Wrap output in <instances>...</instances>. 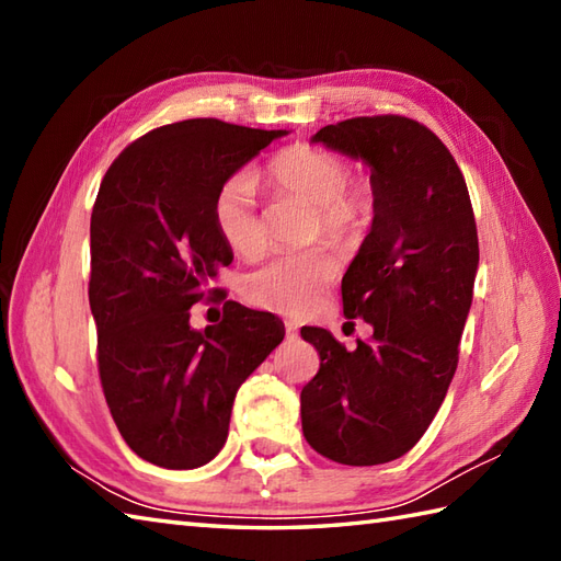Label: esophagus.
I'll list each match as a JSON object with an SVG mask.
<instances>
[{
	"instance_id": "obj_1",
	"label": "esophagus",
	"mask_w": 561,
	"mask_h": 561,
	"mask_svg": "<svg viewBox=\"0 0 561 561\" xmlns=\"http://www.w3.org/2000/svg\"><path fill=\"white\" fill-rule=\"evenodd\" d=\"M296 335H299V328H296V323H287V337L294 340Z\"/></svg>"
}]
</instances>
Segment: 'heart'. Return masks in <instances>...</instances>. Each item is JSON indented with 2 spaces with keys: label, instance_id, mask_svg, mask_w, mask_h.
I'll list each match as a JSON object with an SVG mask.
<instances>
[{
  "label": "heart",
  "instance_id": "1",
  "mask_svg": "<svg viewBox=\"0 0 561 561\" xmlns=\"http://www.w3.org/2000/svg\"><path fill=\"white\" fill-rule=\"evenodd\" d=\"M267 175L282 193L299 197L318 211V226L332 238L354 233L374 209V190L366 181H350V169L337 153L296 145L270 163ZM211 219L224 243L238 255H257L265 245L257 183L250 173L224 181L211 202ZM337 274V260L325 248L301 250L272 257L243 282L250 304L284 316H299L311 308Z\"/></svg>",
  "mask_w": 561,
  "mask_h": 561
}]
</instances>
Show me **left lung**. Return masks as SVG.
<instances>
[{"label":"left lung","instance_id":"1","mask_svg":"<svg viewBox=\"0 0 561 561\" xmlns=\"http://www.w3.org/2000/svg\"><path fill=\"white\" fill-rule=\"evenodd\" d=\"M311 141L371 171V231L342 304L374 337L347 352L323 328L301 330L320 356L301 390L304 436L342 465L390 462L424 436L458 366L480 265L468 185L444 141L410 117H352Z\"/></svg>","mask_w":561,"mask_h":561}]
</instances>
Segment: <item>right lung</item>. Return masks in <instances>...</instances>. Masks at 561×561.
Instances as JSON below:
<instances>
[{"label":"right lung","mask_w":561,"mask_h":561,"mask_svg":"<svg viewBox=\"0 0 561 561\" xmlns=\"http://www.w3.org/2000/svg\"><path fill=\"white\" fill-rule=\"evenodd\" d=\"M284 135L214 117L173 123L133 141L99 187L89 304L101 386L125 444L159 468L217 456L238 388L284 340L277 316L236 301L219 325H190V308L217 294L211 282L233 260L214 195Z\"/></svg>","instance_id":"1"}]
</instances>
